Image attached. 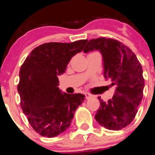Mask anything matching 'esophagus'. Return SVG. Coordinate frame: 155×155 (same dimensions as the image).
<instances>
[{
  "label": "esophagus",
  "mask_w": 155,
  "mask_h": 155,
  "mask_svg": "<svg viewBox=\"0 0 155 155\" xmlns=\"http://www.w3.org/2000/svg\"><path fill=\"white\" fill-rule=\"evenodd\" d=\"M84 95H85V98L87 99H89L93 97V96L91 95V94H89V93H85V94H84Z\"/></svg>",
  "instance_id": "esophagus-1"
}]
</instances>
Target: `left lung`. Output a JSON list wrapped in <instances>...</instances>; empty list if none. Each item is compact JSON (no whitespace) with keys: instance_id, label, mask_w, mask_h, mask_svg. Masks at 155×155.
Listing matches in <instances>:
<instances>
[{"instance_id":"8db88e82","label":"left lung","mask_w":155,"mask_h":155,"mask_svg":"<svg viewBox=\"0 0 155 155\" xmlns=\"http://www.w3.org/2000/svg\"><path fill=\"white\" fill-rule=\"evenodd\" d=\"M97 50L103 57L104 75L116 86L113 98L103 102L95 115L97 121L110 130H121L133 121L143 96L144 79L139 60L132 50L114 38L91 39L84 53Z\"/></svg>"}]
</instances>
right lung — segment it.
I'll list each match as a JSON object with an SVG mask.
<instances>
[{
    "label": "right lung",
    "mask_w": 155,
    "mask_h": 155,
    "mask_svg": "<svg viewBox=\"0 0 155 155\" xmlns=\"http://www.w3.org/2000/svg\"><path fill=\"white\" fill-rule=\"evenodd\" d=\"M87 41L41 45L21 67L18 84L21 107L31 126L41 136L53 137L64 132L84 101L83 94L61 92L58 76L64 72L71 58L82 51Z\"/></svg>",
    "instance_id": "obj_1"
}]
</instances>
